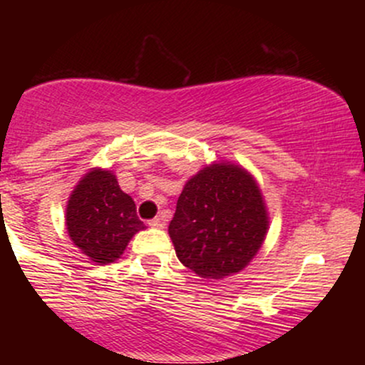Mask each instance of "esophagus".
<instances>
[{"instance_id":"34e87169","label":"esophagus","mask_w":365,"mask_h":365,"mask_svg":"<svg viewBox=\"0 0 365 365\" xmlns=\"http://www.w3.org/2000/svg\"><path fill=\"white\" fill-rule=\"evenodd\" d=\"M163 225H165V220H163L161 216L154 217V220L149 221V226H153V228H163Z\"/></svg>"}]
</instances>
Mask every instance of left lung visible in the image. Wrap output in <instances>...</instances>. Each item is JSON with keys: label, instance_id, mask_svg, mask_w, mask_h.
I'll return each mask as SVG.
<instances>
[{"label": "left lung", "instance_id": "1", "mask_svg": "<svg viewBox=\"0 0 365 365\" xmlns=\"http://www.w3.org/2000/svg\"><path fill=\"white\" fill-rule=\"evenodd\" d=\"M267 228L257 182L242 166L221 161L185 183L168 233L183 266L200 278L221 279L252 261Z\"/></svg>", "mask_w": 365, "mask_h": 365}]
</instances>
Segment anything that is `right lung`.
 Instances as JSON below:
<instances>
[{"instance_id":"right-lung-1","label":"right lung","mask_w":365,"mask_h":365,"mask_svg":"<svg viewBox=\"0 0 365 365\" xmlns=\"http://www.w3.org/2000/svg\"><path fill=\"white\" fill-rule=\"evenodd\" d=\"M65 220L72 242L94 264L115 262L132 237L145 228L132 197L103 168H92L75 185Z\"/></svg>"}]
</instances>
